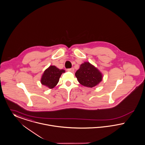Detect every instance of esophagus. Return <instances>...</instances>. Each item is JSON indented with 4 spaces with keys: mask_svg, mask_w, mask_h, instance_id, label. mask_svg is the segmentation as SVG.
I'll list each match as a JSON object with an SVG mask.
<instances>
[{
    "mask_svg": "<svg viewBox=\"0 0 145 145\" xmlns=\"http://www.w3.org/2000/svg\"><path fill=\"white\" fill-rule=\"evenodd\" d=\"M67 71L73 72L74 71V68H68V69H67Z\"/></svg>",
    "mask_w": 145,
    "mask_h": 145,
    "instance_id": "esophagus-1",
    "label": "esophagus"
}]
</instances>
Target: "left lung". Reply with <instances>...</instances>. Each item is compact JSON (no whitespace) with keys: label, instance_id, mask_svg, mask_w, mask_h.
<instances>
[{"label":"left lung","instance_id":"obj_1","mask_svg":"<svg viewBox=\"0 0 145 145\" xmlns=\"http://www.w3.org/2000/svg\"><path fill=\"white\" fill-rule=\"evenodd\" d=\"M75 75L80 84L89 88L94 87L102 80L101 73L88 62L80 65Z\"/></svg>","mask_w":145,"mask_h":145}]
</instances>
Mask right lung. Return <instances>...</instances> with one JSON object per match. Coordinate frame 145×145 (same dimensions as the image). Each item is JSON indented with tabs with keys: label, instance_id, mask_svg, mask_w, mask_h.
Masks as SVG:
<instances>
[{
	"label": "right lung",
	"instance_id": "obj_1",
	"mask_svg": "<svg viewBox=\"0 0 145 145\" xmlns=\"http://www.w3.org/2000/svg\"><path fill=\"white\" fill-rule=\"evenodd\" d=\"M65 72L64 69H59L55 66H50L44 71L41 83L43 85L52 89L57 85L61 74Z\"/></svg>",
	"mask_w": 145,
	"mask_h": 145
}]
</instances>
